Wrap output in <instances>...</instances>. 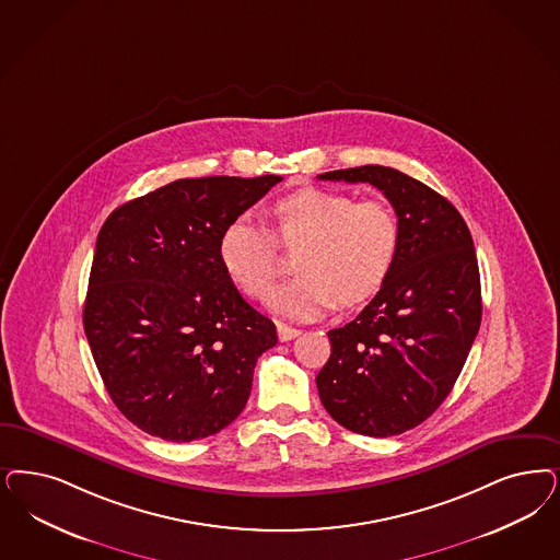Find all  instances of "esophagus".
I'll return each instance as SVG.
<instances>
[{
	"mask_svg": "<svg viewBox=\"0 0 560 560\" xmlns=\"http://www.w3.org/2000/svg\"><path fill=\"white\" fill-rule=\"evenodd\" d=\"M300 332H302L300 328L288 327V325H283V323H279V325H277V335H279V339H281V341H291V339H293V337H298Z\"/></svg>",
	"mask_w": 560,
	"mask_h": 560,
	"instance_id": "obj_1",
	"label": "esophagus"
}]
</instances>
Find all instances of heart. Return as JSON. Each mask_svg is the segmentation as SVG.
Wrapping results in <instances>:
<instances>
[{
  "label": "heart",
  "mask_w": 560,
  "mask_h": 560,
  "mask_svg": "<svg viewBox=\"0 0 560 560\" xmlns=\"http://www.w3.org/2000/svg\"><path fill=\"white\" fill-rule=\"evenodd\" d=\"M267 228L240 217L219 240V258L233 283L265 300L279 277V246L295 250L298 277L270 295L269 306L293 320H314L341 304L370 300L397 260L401 225L385 200L355 202L348 194L304 188L270 209Z\"/></svg>",
  "instance_id": "1"
}]
</instances>
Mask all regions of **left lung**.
<instances>
[{
  "mask_svg": "<svg viewBox=\"0 0 560 560\" xmlns=\"http://www.w3.org/2000/svg\"><path fill=\"white\" fill-rule=\"evenodd\" d=\"M318 179L378 188L401 225L385 285L346 327L328 330L330 358L316 376L335 422L366 436H395L439 409L478 335L474 240L444 196L393 167L337 170Z\"/></svg>",
  "mask_w": 560,
  "mask_h": 560,
  "instance_id": "8db88e82",
  "label": "left lung"
}]
</instances>
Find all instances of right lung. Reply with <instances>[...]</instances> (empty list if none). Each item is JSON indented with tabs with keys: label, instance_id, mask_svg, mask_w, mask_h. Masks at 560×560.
Listing matches in <instances>:
<instances>
[{
	"label": "right lung",
	"instance_id": "1",
	"mask_svg": "<svg viewBox=\"0 0 560 560\" xmlns=\"http://www.w3.org/2000/svg\"><path fill=\"white\" fill-rule=\"evenodd\" d=\"M281 179H177L103 223L84 332L117 409L151 436L198 441L246 407L256 360L277 343V328L233 285L219 240Z\"/></svg>",
	"mask_w": 560,
	"mask_h": 560
}]
</instances>
